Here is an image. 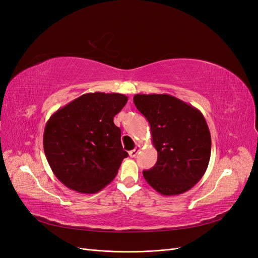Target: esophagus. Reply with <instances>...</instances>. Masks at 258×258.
I'll use <instances>...</instances> for the list:
<instances>
[{
    "mask_svg": "<svg viewBox=\"0 0 258 258\" xmlns=\"http://www.w3.org/2000/svg\"><path fill=\"white\" fill-rule=\"evenodd\" d=\"M140 152V146H138V147H136L135 148V150H132V151H130L129 152V156H130V157L131 158H135L136 157V156L138 155V153Z\"/></svg>",
    "mask_w": 258,
    "mask_h": 258,
    "instance_id": "esophagus-1",
    "label": "esophagus"
}]
</instances>
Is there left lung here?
<instances>
[{
    "label": "left lung",
    "mask_w": 258,
    "mask_h": 258,
    "mask_svg": "<svg viewBox=\"0 0 258 258\" xmlns=\"http://www.w3.org/2000/svg\"><path fill=\"white\" fill-rule=\"evenodd\" d=\"M134 102L150 122L157 150L156 165L143 171L145 181L163 196L189 190L206 173L211 135L204 115L171 95L138 93Z\"/></svg>",
    "instance_id": "1"
}]
</instances>
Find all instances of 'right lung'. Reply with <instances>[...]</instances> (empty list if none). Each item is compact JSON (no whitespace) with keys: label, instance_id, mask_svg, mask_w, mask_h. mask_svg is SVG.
Instances as JSON below:
<instances>
[{"label":"right lung","instance_id":"add662e5","mask_svg":"<svg viewBox=\"0 0 258 258\" xmlns=\"http://www.w3.org/2000/svg\"><path fill=\"white\" fill-rule=\"evenodd\" d=\"M127 101L121 93L89 92L50 116L44 152L53 174L68 188L95 194L113 181L128 157L113 120Z\"/></svg>","mask_w":258,"mask_h":258}]
</instances>
